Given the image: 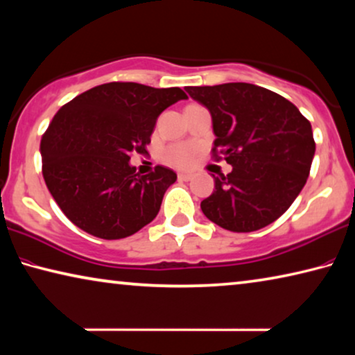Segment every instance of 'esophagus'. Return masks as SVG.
Wrapping results in <instances>:
<instances>
[{
    "mask_svg": "<svg viewBox=\"0 0 355 355\" xmlns=\"http://www.w3.org/2000/svg\"><path fill=\"white\" fill-rule=\"evenodd\" d=\"M191 178H193V175H191V173H184V172L178 173V180H180V182H189Z\"/></svg>",
    "mask_w": 355,
    "mask_h": 355,
    "instance_id": "1",
    "label": "esophagus"
}]
</instances>
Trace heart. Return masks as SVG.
<instances>
[{
  "label": "heart",
  "mask_w": 355,
  "mask_h": 355,
  "mask_svg": "<svg viewBox=\"0 0 355 355\" xmlns=\"http://www.w3.org/2000/svg\"><path fill=\"white\" fill-rule=\"evenodd\" d=\"M196 153L194 145L191 144H172L166 147L162 151V161L168 166L184 168L193 162V157Z\"/></svg>",
  "instance_id": "heart-1"
}]
</instances>
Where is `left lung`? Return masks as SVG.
<instances>
[{
  "mask_svg": "<svg viewBox=\"0 0 355 355\" xmlns=\"http://www.w3.org/2000/svg\"><path fill=\"white\" fill-rule=\"evenodd\" d=\"M211 114V157L232 172L215 177L204 215L230 232H254L283 215L305 187L316 144L311 125L278 93L252 83L187 87Z\"/></svg>",
  "mask_w": 355,
  "mask_h": 355,
  "instance_id": "obj_1",
  "label": "left lung"
}]
</instances>
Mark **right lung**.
I'll return each instance as SVG.
<instances>
[{
	"label": "right lung",
	"instance_id": "1",
	"mask_svg": "<svg viewBox=\"0 0 355 355\" xmlns=\"http://www.w3.org/2000/svg\"><path fill=\"white\" fill-rule=\"evenodd\" d=\"M182 88L110 82L78 94L56 112L41 139L42 175L61 211L93 237L120 240L153 221L177 173L129 166L147 155L157 116L187 99Z\"/></svg>",
	"mask_w": 355,
	"mask_h": 355
}]
</instances>
